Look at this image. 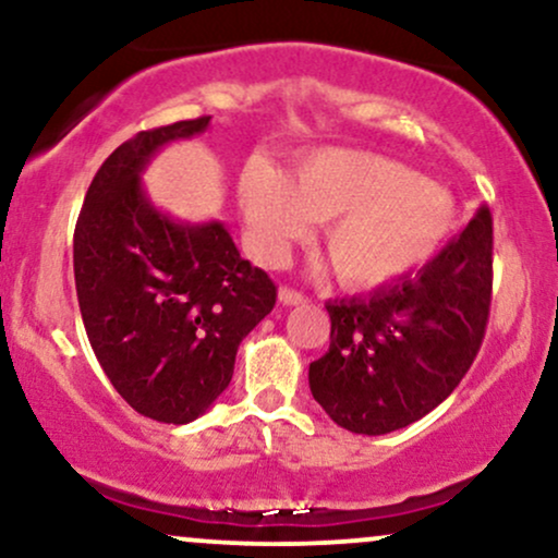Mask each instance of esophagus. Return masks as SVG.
Masks as SVG:
<instances>
[{
    "label": "esophagus",
    "mask_w": 558,
    "mask_h": 558,
    "mask_svg": "<svg viewBox=\"0 0 558 558\" xmlns=\"http://www.w3.org/2000/svg\"><path fill=\"white\" fill-rule=\"evenodd\" d=\"M278 299H280V304H283V306H299V304H306V296H304V293L293 291V288H280V291H278Z\"/></svg>",
    "instance_id": "obj_1"
}]
</instances>
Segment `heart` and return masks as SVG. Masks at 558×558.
<instances>
[{
    "label": "heart",
    "instance_id": "heart-1",
    "mask_svg": "<svg viewBox=\"0 0 558 558\" xmlns=\"http://www.w3.org/2000/svg\"><path fill=\"white\" fill-rule=\"evenodd\" d=\"M239 204L259 259L278 262L310 222H325L338 280L380 288L435 257L453 226L451 196L393 159L351 149L301 157L291 181L265 159L241 172Z\"/></svg>",
    "mask_w": 558,
    "mask_h": 558
}]
</instances>
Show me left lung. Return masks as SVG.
<instances>
[{
    "mask_svg": "<svg viewBox=\"0 0 558 558\" xmlns=\"http://www.w3.org/2000/svg\"><path fill=\"white\" fill-rule=\"evenodd\" d=\"M490 288L493 220L480 207L414 278L325 304L330 349L310 364L315 401L360 435H386L425 417L475 362Z\"/></svg>",
    "mask_w": 558,
    "mask_h": 558,
    "instance_id": "8db88e82",
    "label": "left lung"
}]
</instances>
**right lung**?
I'll list each match as a JSON object with an SVG mask.
<instances>
[{
    "label": "right lung",
    "mask_w": 558,
    "mask_h": 558,
    "mask_svg": "<svg viewBox=\"0 0 558 558\" xmlns=\"http://www.w3.org/2000/svg\"><path fill=\"white\" fill-rule=\"evenodd\" d=\"M209 118L141 131L105 159L73 235L88 343L144 417L185 425L228 388L243 338L272 312L270 275L243 259L220 220L181 222L155 207L141 175L162 146Z\"/></svg>",
    "instance_id": "right-lung-1"
}]
</instances>
